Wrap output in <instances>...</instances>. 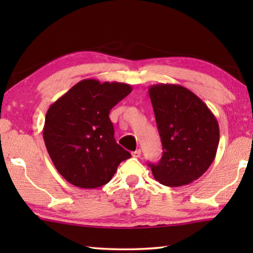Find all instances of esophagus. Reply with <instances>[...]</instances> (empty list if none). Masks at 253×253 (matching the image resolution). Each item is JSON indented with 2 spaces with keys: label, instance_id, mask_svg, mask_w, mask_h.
I'll use <instances>...</instances> for the list:
<instances>
[{
  "label": "esophagus",
  "instance_id": "34e87169",
  "mask_svg": "<svg viewBox=\"0 0 253 253\" xmlns=\"http://www.w3.org/2000/svg\"><path fill=\"white\" fill-rule=\"evenodd\" d=\"M131 155L132 157H140V155H142V151H140V149H136L135 152L131 153Z\"/></svg>",
  "mask_w": 253,
  "mask_h": 253
}]
</instances>
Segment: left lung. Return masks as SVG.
Instances as JSON below:
<instances>
[{"label": "left lung", "mask_w": 253, "mask_h": 253, "mask_svg": "<svg viewBox=\"0 0 253 253\" xmlns=\"http://www.w3.org/2000/svg\"><path fill=\"white\" fill-rule=\"evenodd\" d=\"M163 156L149 164L156 181L176 187L202 176L216 155L219 124L209 107L187 88L157 84L148 89Z\"/></svg>", "instance_id": "8db88e82"}]
</instances>
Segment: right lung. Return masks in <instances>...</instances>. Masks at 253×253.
<instances>
[{
    "label": "right lung",
    "mask_w": 253,
    "mask_h": 253,
    "mask_svg": "<svg viewBox=\"0 0 253 253\" xmlns=\"http://www.w3.org/2000/svg\"><path fill=\"white\" fill-rule=\"evenodd\" d=\"M132 90L124 83L84 79L49 107L43 139L61 176L72 185L96 188L108 183L131 155L116 143L109 111Z\"/></svg>",
    "instance_id": "add662e5"
}]
</instances>
